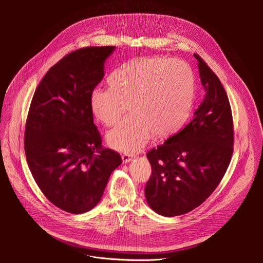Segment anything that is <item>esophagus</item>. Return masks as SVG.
I'll list each match as a JSON object with an SVG mask.
<instances>
[{
	"label": "esophagus",
	"mask_w": 263,
	"mask_h": 263,
	"mask_svg": "<svg viewBox=\"0 0 263 263\" xmlns=\"http://www.w3.org/2000/svg\"><path fill=\"white\" fill-rule=\"evenodd\" d=\"M122 159H123L124 163H129L133 159V155H131V154H123L122 155Z\"/></svg>",
	"instance_id": "34e87169"
}]
</instances>
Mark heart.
<instances>
[{
    "label": "heart",
    "mask_w": 263,
    "mask_h": 263,
    "mask_svg": "<svg viewBox=\"0 0 263 263\" xmlns=\"http://www.w3.org/2000/svg\"><path fill=\"white\" fill-rule=\"evenodd\" d=\"M110 89L91 93L90 107L105 126L118 124L128 106L132 116L107 134L109 145L135 153L154 134L165 137L189 119L196 93L193 69L181 60L154 56L134 59L109 78Z\"/></svg>",
    "instance_id": "heart-1"
}]
</instances>
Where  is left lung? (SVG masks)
I'll use <instances>...</instances> for the list:
<instances>
[{"instance_id":"left-lung-1","label":"left lung","mask_w":263,"mask_h":263,"mask_svg":"<svg viewBox=\"0 0 263 263\" xmlns=\"http://www.w3.org/2000/svg\"><path fill=\"white\" fill-rule=\"evenodd\" d=\"M206 96L194 120L146 153L152 175L145 199L163 216L185 214L200 206L221 181L233 154L234 132L229 99L219 79L198 55Z\"/></svg>"}]
</instances>
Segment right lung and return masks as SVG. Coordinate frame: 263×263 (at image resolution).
I'll use <instances>...</instances> for the list:
<instances>
[{
  "mask_svg": "<svg viewBox=\"0 0 263 263\" xmlns=\"http://www.w3.org/2000/svg\"><path fill=\"white\" fill-rule=\"evenodd\" d=\"M116 47H87L53 65L37 86L25 129L31 174L46 198L73 214L101 200L121 155L102 146L90 97L104 77L105 60Z\"/></svg>",
  "mask_w": 263,
  "mask_h": 263,
  "instance_id": "add662e5",
  "label": "right lung"
}]
</instances>
